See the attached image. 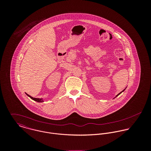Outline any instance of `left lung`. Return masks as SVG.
<instances>
[{"label": "left lung", "instance_id": "obj_1", "mask_svg": "<svg viewBox=\"0 0 151 151\" xmlns=\"http://www.w3.org/2000/svg\"><path fill=\"white\" fill-rule=\"evenodd\" d=\"M126 89V88H125V89H124V90H123V91H122V92H120V93H118V94H117V95H116V96H115V98H116V97H117V96H119V95H120V93H122V92H124V91H125V89Z\"/></svg>", "mask_w": 151, "mask_h": 151}]
</instances>
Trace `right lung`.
Masks as SVG:
<instances>
[{"label":"right lung","mask_w":151,"mask_h":151,"mask_svg":"<svg viewBox=\"0 0 151 151\" xmlns=\"http://www.w3.org/2000/svg\"><path fill=\"white\" fill-rule=\"evenodd\" d=\"M25 94L28 96H29L31 99H32V100H34V101H36V102H44V101H43V98H33V97H32L31 96H30V95H29L28 94H27V93H25Z\"/></svg>","instance_id":"right-lung-1"}]
</instances>
